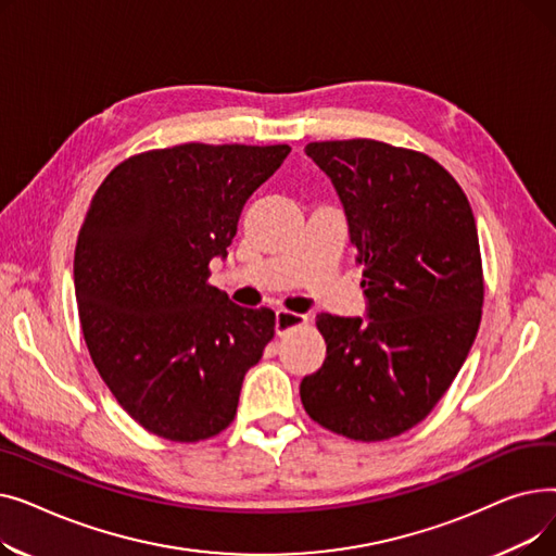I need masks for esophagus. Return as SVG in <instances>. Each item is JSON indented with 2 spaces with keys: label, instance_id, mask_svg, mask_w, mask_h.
I'll return each instance as SVG.
<instances>
[{
  "label": "esophagus",
  "instance_id": "34e87169",
  "mask_svg": "<svg viewBox=\"0 0 556 556\" xmlns=\"http://www.w3.org/2000/svg\"><path fill=\"white\" fill-rule=\"evenodd\" d=\"M306 323V317L300 315V313H293V311H286V308H279L275 313V329L279 336H286L288 331H293L298 327H302Z\"/></svg>",
  "mask_w": 556,
  "mask_h": 556
}]
</instances>
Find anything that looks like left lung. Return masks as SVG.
Here are the masks:
<instances>
[{
	"instance_id": "obj_1",
	"label": "left lung",
	"mask_w": 556,
	"mask_h": 556,
	"mask_svg": "<svg viewBox=\"0 0 556 556\" xmlns=\"http://www.w3.org/2000/svg\"><path fill=\"white\" fill-rule=\"evenodd\" d=\"M363 266L367 317L317 315L327 358L304 376L313 421L356 442L417 426L464 365L482 317L476 218L453 175L374 139L313 141Z\"/></svg>"
}]
</instances>
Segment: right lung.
<instances>
[{"mask_svg":"<svg viewBox=\"0 0 556 556\" xmlns=\"http://www.w3.org/2000/svg\"><path fill=\"white\" fill-rule=\"evenodd\" d=\"M290 146L182 143L116 166L74 254L90 356L124 410L170 442H200L237 415L243 378L275 336L270 308L207 283L248 198Z\"/></svg>","mask_w":556,"mask_h":556,"instance_id":"right-lung-1","label":"right lung"}]
</instances>
